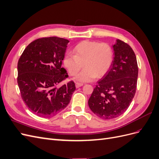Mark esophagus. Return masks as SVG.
<instances>
[{"label":"esophagus","mask_w":159,"mask_h":159,"mask_svg":"<svg viewBox=\"0 0 159 159\" xmlns=\"http://www.w3.org/2000/svg\"><path fill=\"white\" fill-rule=\"evenodd\" d=\"M83 85H84V84L77 82V83H75V87H76V88H78L81 87V86H82Z\"/></svg>","instance_id":"34e87169"}]
</instances>
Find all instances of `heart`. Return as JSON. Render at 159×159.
Listing matches in <instances>:
<instances>
[{"mask_svg": "<svg viewBox=\"0 0 159 159\" xmlns=\"http://www.w3.org/2000/svg\"><path fill=\"white\" fill-rule=\"evenodd\" d=\"M74 54H66L63 64L71 75L78 73L84 64L85 68L75 78L80 81H89L103 76L110 69L114 57L113 49L109 44L92 40L79 43L74 48Z\"/></svg>", "mask_w": 159, "mask_h": 159, "instance_id": "obj_1", "label": "heart"}]
</instances>
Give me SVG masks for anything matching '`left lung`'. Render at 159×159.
<instances>
[{
  "label": "left lung",
  "mask_w": 159,
  "mask_h": 159,
  "mask_svg": "<svg viewBox=\"0 0 159 159\" xmlns=\"http://www.w3.org/2000/svg\"><path fill=\"white\" fill-rule=\"evenodd\" d=\"M113 48V64L98 81L88 100L90 109L103 119L116 118L125 111L135 94L137 84L138 66L133 49L119 39Z\"/></svg>",
  "instance_id": "obj_1"
}]
</instances>
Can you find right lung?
I'll use <instances>...</instances> for the list:
<instances>
[{"mask_svg":"<svg viewBox=\"0 0 159 159\" xmlns=\"http://www.w3.org/2000/svg\"><path fill=\"white\" fill-rule=\"evenodd\" d=\"M68 40L58 37L37 39L28 44L18 62V85L22 99L31 111L50 117L66 107L75 90L74 81L60 88L68 78L61 68Z\"/></svg>","mask_w":159,"mask_h":159,"instance_id":"add662e5","label":"right lung"}]
</instances>
